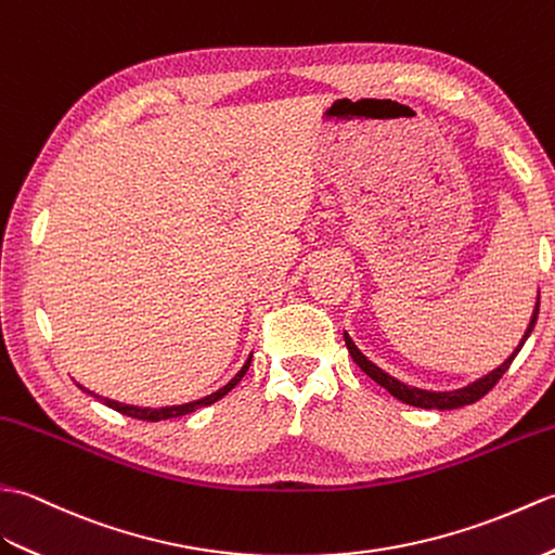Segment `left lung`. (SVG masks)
<instances>
[{"label":"left lung","mask_w":555,"mask_h":555,"mask_svg":"<svg viewBox=\"0 0 555 555\" xmlns=\"http://www.w3.org/2000/svg\"><path fill=\"white\" fill-rule=\"evenodd\" d=\"M537 315H539V294H537L534 311H532V318H529V325H527V330H525V335H522L518 347L513 349V353L508 356V359L503 361L499 367H494V371H491V373H487L485 377H479V379L470 382V385H465V387H461V389H451V391H429V389H421V387L405 385V382H401V379H397V377H391L389 373L382 371V367H377L373 361H367V356H363V351H361L359 347H356L353 339L349 337V332H344V341H347V349H349V353H351L353 363L359 365L367 377L375 379L379 387H385L393 399H399V401L409 403V405H415V409L451 411V409H461V405H470V403L479 401L491 387L496 385V382L503 377V373H506L508 367H511L515 356L520 353V349H522V344L527 341V337L532 335V330H534V325H537Z\"/></svg>","instance_id":"obj_1"}]
</instances>
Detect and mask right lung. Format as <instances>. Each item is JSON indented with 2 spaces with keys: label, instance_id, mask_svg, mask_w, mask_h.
Here are the masks:
<instances>
[{
  "label": "right lung",
  "instance_id": "1",
  "mask_svg": "<svg viewBox=\"0 0 555 555\" xmlns=\"http://www.w3.org/2000/svg\"><path fill=\"white\" fill-rule=\"evenodd\" d=\"M249 363H251V353H249V359L244 361V365L240 367L237 371V375L232 377L228 385H223L220 389H216L214 393H208V397H202V399H196V401H190V403H180V405H164V409H150V405H130V403H120V401H114V399H106V397H100V393H94V391H90L88 387H82L80 382H76V385L82 389V391H88L90 397H94V399H100L104 405H108V409H114V411H118V413H122V415H130V417H138V421H152V423H158V421H168V417H180V415H188V413H192V411H196V409H204V405H211V403H216L218 399H223L225 393L237 385V382L244 377V373L249 371Z\"/></svg>",
  "mask_w": 555,
  "mask_h": 555
}]
</instances>
